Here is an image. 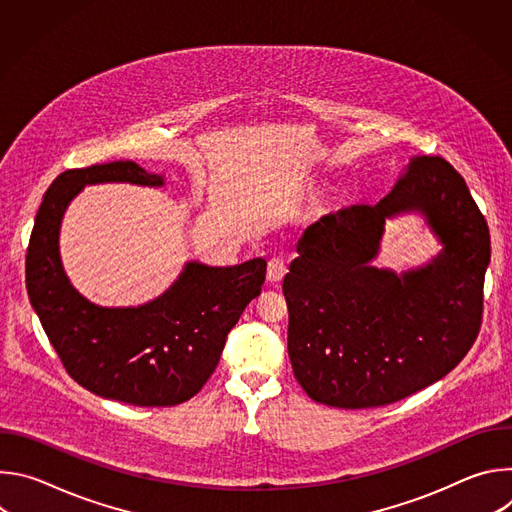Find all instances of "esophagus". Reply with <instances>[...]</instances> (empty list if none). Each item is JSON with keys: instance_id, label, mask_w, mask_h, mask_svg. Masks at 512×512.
Listing matches in <instances>:
<instances>
[{"instance_id": "esophagus-1", "label": "esophagus", "mask_w": 512, "mask_h": 512, "mask_svg": "<svg viewBox=\"0 0 512 512\" xmlns=\"http://www.w3.org/2000/svg\"><path fill=\"white\" fill-rule=\"evenodd\" d=\"M287 273V261L283 259H271L267 265V281L269 283H279Z\"/></svg>"}]
</instances>
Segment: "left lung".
Masks as SVG:
<instances>
[{
  "instance_id": "obj_1",
  "label": "left lung",
  "mask_w": 512,
  "mask_h": 512,
  "mask_svg": "<svg viewBox=\"0 0 512 512\" xmlns=\"http://www.w3.org/2000/svg\"><path fill=\"white\" fill-rule=\"evenodd\" d=\"M407 211L426 218L443 251L397 276L372 259L386 218ZM298 253L283 279L287 352L316 403L367 409L401 401L458 367L480 332L490 233L444 158H413L375 206H350L308 227Z\"/></svg>"
}]
</instances>
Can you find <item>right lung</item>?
Segmentation results:
<instances>
[{
  "instance_id": "right-lung-1",
  "label": "right lung",
  "mask_w": 512,
  "mask_h": 512,
  "mask_svg": "<svg viewBox=\"0 0 512 512\" xmlns=\"http://www.w3.org/2000/svg\"><path fill=\"white\" fill-rule=\"evenodd\" d=\"M164 186L135 162L62 172L46 190L26 255V287L66 373L87 391L139 407H170L194 397L214 373L227 334L261 294L267 261L233 267L184 265L154 302L137 308L91 304L68 281L58 235L62 216L87 184Z\"/></svg>"
}]
</instances>
